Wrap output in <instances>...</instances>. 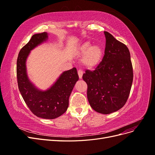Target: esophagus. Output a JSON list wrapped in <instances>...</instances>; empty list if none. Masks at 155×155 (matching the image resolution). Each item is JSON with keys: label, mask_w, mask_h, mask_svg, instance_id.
Segmentation results:
<instances>
[{"label": "esophagus", "mask_w": 155, "mask_h": 155, "mask_svg": "<svg viewBox=\"0 0 155 155\" xmlns=\"http://www.w3.org/2000/svg\"><path fill=\"white\" fill-rule=\"evenodd\" d=\"M78 73L79 78V79H81V78H82V76H83V74L82 70H78Z\"/></svg>", "instance_id": "1"}]
</instances>
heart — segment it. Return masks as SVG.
<instances>
[{
    "label": "heart",
    "instance_id": "1",
    "mask_svg": "<svg viewBox=\"0 0 155 155\" xmlns=\"http://www.w3.org/2000/svg\"><path fill=\"white\" fill-rule=\"evenodd\" d=\"M91 44V42H85L78 48V54L83 55L81 63L88 69H93L99 66L104 56V49L101 45Z\"/></svg>",
    "mask_w": 155,
    "mask_h": 155
}]
</instances>
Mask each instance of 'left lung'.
Returning a JSON list of instances; mask_svg holds the SVG:
<instances>
[{
	"mask_svg": "<svg viewBox=\"0 0 155 155\" xmlns=\"http://www.w3.org/2000/svg\"><path fill=\"white\" fill-rule=\"evenodd\" d=\"M105 55L94 71L86 70L83 79L88 86L91 107L108 114L122 108L127 100L133 80L130 55L127 46L107 31Z\"/></svg>",
	"mask_w": 155,
	"mask_h": 155,
	"instance_id": "8db88e82",
	"label": "left lung"
}]
</instances>
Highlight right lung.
<instances>
[{
    "label": "right lung",
    "instance_id": "1",
    "mask_svg": "<svg viewBox=\"0 0 155 155\" xmlns=\"http://www.w3.org/2000/svg\"><path fill=\"white\" fill-rule=\"evenodd\" d=\"M46 32L31 37L18 54L17 77L18 90L33 114L44 119H55L67 111L68 100L79 76L76 68L63 72L47 90L37 88L28 76L26 60L31 50L48 40Z\"/></svg>",
    "mask_w": 155,
    "mask_h": 155
}]
</instances>
